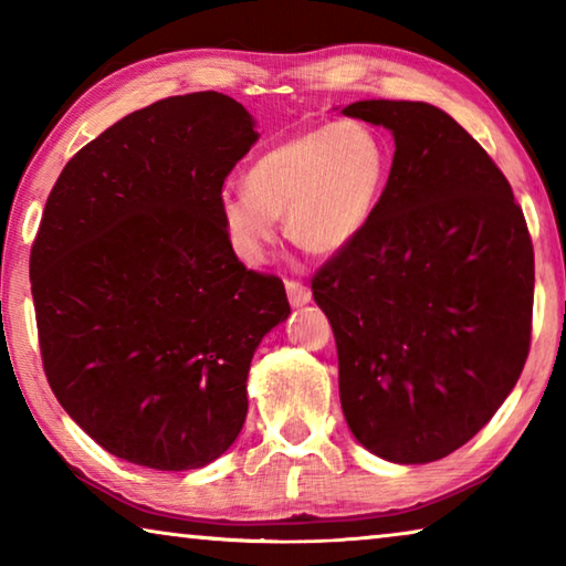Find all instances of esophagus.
Segmentation results:
<instances>
[{
	"mask_svg": "<svg viewBox=\"0 0 566 566\" xmlns=\"http://www.w3.org/2000/svg\"><path fill=\"white\" fill-rule=\"evenodd\" d=\"M286 296H290L292 306H302L312 300V292H310V286H304L302 282L290 280L286 282Z\"/></svg>",
	"mask_w": 566,
	"mask_h": 566,
	"instance_id": "34e87169",
	"label": "esophagus"
}]
</instances>
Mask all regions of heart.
I'll return each mask as SVG.
<instances>
[{
  "mask_svg": "<svg viewBox=\"0 0 566 566\" xmlns=\"http://www.w3.org/2000/svg\"><path fill=\"white\" fill-rule=\"evenodd\" d=\"M389 155L379 134L357 119L324 124L262 151L247 169V189L219 197L227 242L244 264H260L286 234L312 254H337L375 217L387 185Z\"/></svg>",
  "mask_w": 566,
  "mask_h": 566,
  "instance_id": "1",
  "label": "heart"
}]
</instances>
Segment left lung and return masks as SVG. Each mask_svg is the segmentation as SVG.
I'll list each match as a JSON object with an SVG mask.
<instances>
[{"instance_id":"obj_1","label":"left lung","mask_w":566,"mask_h":566,"mask_svg":"<svg viewBox=\"0 0 566 566\" xmlns=\"http://www.w3.org/2000/svg\"><path fill=\"white\" fill-rule=\"evenodd\" d=\"M342 114L395 137L375 217L312 280L337 342L342 411L371 454L437 462L494 417L524 369L530 229L500 167L447 112L367 99Z\"/></svg>"}]
</instances>
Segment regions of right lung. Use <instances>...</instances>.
Wrapping results in <instances>:
<instances>
[{
  "label": "right lung",
  "mask_w": 566,
  "mask_h": 566,
  "mask_svg": "<svg viewBox=\"0 0 566 566\" xmlns=\"http://www.w3.org/2000/svg\"><path fill=\"white\" fill-rule=\"evenodd\" d=\"M256 137L227 94L159 99L76 151L46 199L30 256L44 375L132 464L222 457L244 427L254 352L290 317L280 276L247 270L219 219Z\"/></svg>",
  "instance_id": "add662e5"
}]
</instances>
